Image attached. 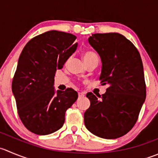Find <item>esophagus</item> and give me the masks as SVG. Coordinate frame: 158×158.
Returning <instances> with one entry per match:
<instances>
[{
	"label": "esophagus",
	"mask_w": 158,
	"mask_h": 158,
	"mask_svg": "<svg viewBox=\"0 0 158 158\" xmlns=\"http://www.w3.org/2000/svg\"><path fill=\"white\" fill-rule=\"evenodd\" d=\"M78 95H79V97H83V96H85L84 93H82V92H79V93H78Z\"/></svg>",
	"instance_id": "1"
}]
</instances>
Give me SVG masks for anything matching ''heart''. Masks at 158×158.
<instances>
[{"label": "heart", "instance_id": "1", "mask_svg": "<svg viewBox=\"0 0 158 158\" xmlns=\"http://www.w3.org/2000/svg\"><path fill=\"white\" fill-rule=\"evenodd\" d=\"M82 58H83L84 62H87L91 60H99L97 55L92 51H85L82 54Z\"/></svg>", "mask_w": 158, "mask_h": 158}]
</instances>
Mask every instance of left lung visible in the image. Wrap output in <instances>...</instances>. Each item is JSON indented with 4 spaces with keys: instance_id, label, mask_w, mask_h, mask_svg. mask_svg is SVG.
<instances>
[{
    "instance_id": "obj_1",
    "label": "left lung",
    "mask_w": 158,
    "mask_h": 158,
    "mask_svg": "<svg viewBox=\"0 0 158 158\" xmlns=\"http://www.w3.org/2000/svg\"><path fill=\"white\" fill-rule=\"evenodd\" d=\"M88 41L100 57L99 80L108 88L102 96L87 93L90 106L84 113V123L97 137L118 138L132 129L146 99L141 58L121 34H93Z\"/></svg>"
}]
</instances>
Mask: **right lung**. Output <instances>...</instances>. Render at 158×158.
<instances>
[{
	"instance_id": "add662e5",
	"label": "right lung",
	"mask_w": 158,
	"mask_h": 158,
	"mask_svg": "<svg viewBox=\"0 0 158 158\" xmlns=\"http://www.w3.org/2000/svg\"><path fill=\"white\" fill-rule=\"evenodd\" d=\"M76 37L49 31L31 39L23 48L12 81V93L21 122L31 132L48 135L60 129L66 110L78 98L71 88H54L55 74L75 52Z\"/></svg>"
}]
</instances>
